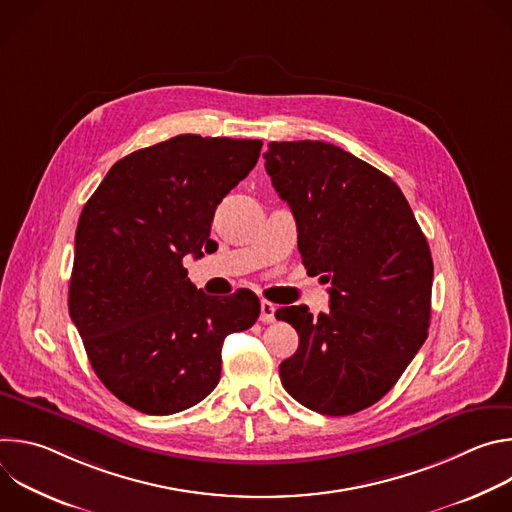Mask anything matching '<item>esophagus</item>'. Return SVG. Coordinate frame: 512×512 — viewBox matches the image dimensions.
Masks as SVG:
<instances>
[{"instance_id":"obj_1","label":"esophagus","mask_w":512,"mask_h":512,"mask_svg":"<svg viewBox=\"0 0 512 512\" xmlns=\"http://www.w3.org/2000/svg\"><path fill=\"white\" fill-rule=\"evenodd\" d=\"M275 312H277V306L263 300V302H261V316H259V320H261L263 324H273V322H275Z\"/></svg>"}]
</instances>
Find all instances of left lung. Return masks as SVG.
Here are the masks:
<instances>
[{
	"label": "left lung",
	"mask_w": 512,
	"mask_h": 512,
	"mask_svg": "<svg viewBox=\"0 0 512 512\" xmlns=\"http://www.w3.org/2000/svg\"><path fill=\"white\" fill-rule=\"evenodd\" d=\"M263 158L294 212L302 263L330 283V312H275L300 336L281 383L316 413L352 415L393 389L427 338L429 245L401 188L336 145L271 141Z\"/></svg>",
	"instance_id": "1"
}]
</instances>
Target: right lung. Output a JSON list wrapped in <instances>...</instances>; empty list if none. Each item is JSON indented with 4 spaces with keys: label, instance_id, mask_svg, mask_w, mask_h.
I'll return each mask as SVG.
<instances>
[{
    "label": "right lung",
    "instance_id": "1",
    "mask_svg": "<svg viewBox=\"0 0 512 512\" xmlns=\"http://www.w3.org/2000/svg\"><path fill=\"white\" fill-rule=\"evenodd\" d=\"M261 145L176 135L113 164L81 212L70 320L101 383L141 413L200 403L221 379L223 340L259 318L253 291L210 298L182 259L214 245V210L255 168Z\"/></svg>",
    "mask_w": 512,
    "mask_h": 512
}]
</instances>
